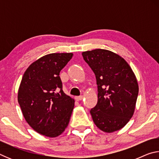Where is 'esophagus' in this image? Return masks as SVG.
<instances>
[{"label":"esophagus","mask_w":159,"mask_h":159,"mask_svg":"<svg viewBox=\"0 0 159 159\" xmlns=\"http://www.w3.org/2000/svg\"><path fill=\"white\" fill-rule=\"evenodd\" d=\"M83 98V97L82 95L77 96V97H76V98H75V99H76V101H80V100H82Z\"/></svg>","instance_id":"34e87169"}]
</instances>
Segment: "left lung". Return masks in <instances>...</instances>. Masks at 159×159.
I'll return each instance as SVG.
<instances>
[{
	"label": "left lung",
	"mask_w": 159,
	"mask_h": 159,
	"mask_svg": "<svg viewBox=\"0 0 159 159\" xmlns=\"http://www.w3.org/2000/svg\"><path fill=\"white\" fill-rule=\"evenodd\" d=\"M95 75L98 100L90 109L97 127L113 133L127 124L134 114L139 87L124 59L111 51L95 49L82 53Z\"/></svg>",
	"instance_id": "8db88e82"
}]
</instances>
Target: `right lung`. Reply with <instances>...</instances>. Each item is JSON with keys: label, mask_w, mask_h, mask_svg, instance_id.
I'll list each match as a JSON object with an SVG mask.
<instances>
[{"label": "right lung", "mask_w": 159, "mask_h": 159, "mask_svg": "<svg viewBox=\"0 0 159 159\" xmlns=\"http://www.w3.org/2000/svg\"><path fill=\"white\" fill-rule=\"evenodd\" d=\"M73 53H52L32 63L24 74L18 102L29 125L43 135L55 138L65 130L74 99L62 90L60 71Z\"/></svg>", "instance_id": "1"}]
</instances>
